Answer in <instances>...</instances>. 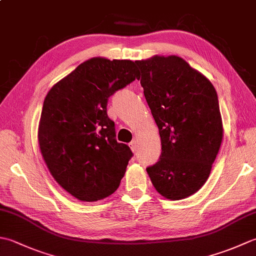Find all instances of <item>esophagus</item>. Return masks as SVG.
Returning <instances> with one entry per match:
<instances>
[{"label": "esophagus", "mask_w": 256, "mask_h": 256, "mask_svg": "<svg viewBox=\"0 0 256 256\" xmlns=\"http://www.w3.org/2000/svg\"><path fill=\"white\" fill-rule=\"evenodd\" d=\"M138 140H133L132 142L128 144V145H130V148H131L132 152H134V153H135V152H136V150H138Z\"/></svg>", "instance_id": "34e87169"}]
</instances>
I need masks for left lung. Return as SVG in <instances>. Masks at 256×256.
<instances>
[{
	"label": "left lung",
	"instance_id": "obj_1",
	"mask_svg": "<svg viewBox=\"0 0 256 256\" xmlns=\"http://www.w3.org/2000/svg\"><path fill=\"white\" fill-rule=\"evenodd\" d=\"M135 62L162 142L158 162L146 172L165 198L189 197L208 179L222 142L218 94L180 57L155 56Z\"/></svg>",
	"mask_w": 256,
	"mask_h": 256
}]
</instances>
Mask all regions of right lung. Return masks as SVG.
<instances>
[{"instance_id": "obj_1", "label": "right lung", "mask_w": 256, "mask_h": 256, "mask_svg": "<svg viewBox=\"0 0 256 256\" xmlns=\"http://www.w3.org/2000/svg\"><path fill=\"white\" fill-rule=\"evenodd\" d=\"M132 60L92 58L48 92L38 142L55 180L81 201L104 199L118 189L133 153L116 140L108 98L138 78Z\"/></svg>"}]
</instances>
